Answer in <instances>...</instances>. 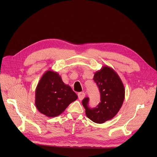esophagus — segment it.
<instances>
[{
  "label": "esophagus",
  "mask_w": 157,
  "mask_h": 157,
  "mask_svg": "<svg viewBox=\"0 0 157 157\" xmlns=\"http://www.w3.org/2000/svg\"><path fill=\"white\" fill-rule=\"evenodd\" d=\"M78 98L79 100H82L85 98L86 94L84 92H80L78 94Z\"/></svg>",
  "instance_id": "34e87169"
}]
</instances>
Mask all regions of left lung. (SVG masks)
I'll return each instance as SVG.
<instances>
[{
    "instance_id": "obj_1",
    "label": "left lung",
    "mask_w": 157,
    "mask_h": 157,
    "mask_svg": "<svg viewBox=\"0 0 157 157\" xmlns=\"http://www.w3.org/2000/svg\"><path fill=\"white\" fill-rule=\"evenodd\" d=\"M93 79L99 89L101 102L93 109L87 105L88 98H84L82 104L89 119L97 124H102L118 113L125 99V89L117 73L107 66H104L96 71Z\"/></svg>"
}]
</instances>
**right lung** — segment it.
<instances>
[{
    "instance_id": "add662e5",
    "label": "right lung",
    "mask_w": 157,
    "mask_h": 157,
    "mask_svg": "<svg viewBox=\"0 0 157 157\" xmlns=\"http://www.w3.org/2000/svg\"><path fill=\"white\" fill-rule=\"evenodd\" d=\"M77 99L71 87L63 82L57 72L51 70L43 74L36 87V107L48 117L60 115Z\"/></svg>"
}]
</instances>
